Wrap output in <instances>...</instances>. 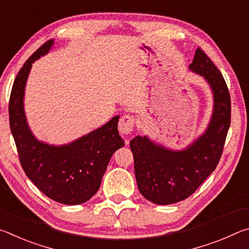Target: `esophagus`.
<instances>
[{
    "mask_svg": "<svg viewBox=\"0 0 249 249\" xmlns=\"http://www.w3.org/2000/svg\"><path fill=\"white\" fill-rule=\"evenodd\" d=\"M134 124H135V120L133 116H130V115L122 116L120 122H119L120 133H122L123 135L130 134L134 128Z\"/></svg>",
    "mask_w": 249,
    "mask_h": 249,
    "instance_id": "34e87169",
    "label": "esophagus"
}]
</instances>
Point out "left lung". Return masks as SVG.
Wrapping results in <instances>:
<instances>
[{
    "instance_id": "left-lung-1",
    "label": "left lung",
    "mask_w": 249,
    "mask_h": 249,
    "mask_svg": "<svg viewBox=\"0 0 249 249\" xmlns=\"http://www.w3.org/2000/svg\"><path fill=\"white\" fill-rule=\"evenodd\" d=\"M189 69L202 75L213 93V114L205 132L183 150L168 149L147 136L129 142L138 189L155 204H174L195 193L215 170L230 128L231 96L220 70L201 48Z\"/></svg>"
}]
</instances>
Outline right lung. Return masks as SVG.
Masks as SVG:
<instances>
[{"label":"right lung","instance_id":"obj_1","mask_svg":"<svg viewBox=\"0 0 249 249\" xmlns=\"http://www.w3.org/2000/svg\"><path fill=\"white\" fill-rule=\"evenodd\" d=\"M53 45L50 39L40 46L16 75L8 103L10 127L20 165L32 182L52 200L75 205L98 192L112 155L125 144L117 129L119 115L67 145H49L34 136L24 111L25 87L33 62Z\"/></svg>","mask_w":249,"mask_h":249}]
</instances>
